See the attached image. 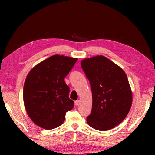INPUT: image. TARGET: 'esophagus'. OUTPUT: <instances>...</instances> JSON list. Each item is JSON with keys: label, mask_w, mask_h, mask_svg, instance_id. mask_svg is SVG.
<instances>
[{"label": "esophagus", "mask_w": 155, "mask_h": 155, "mask_svg": "<svg viewBox=\"0 0 155 155\" xmlns=\"http://www.w3.org/2000/svg\"><path fill=\"white\" fill-rule=\"evenodd\" d=\"M75 104L77 106H78V105H79L80 104V101H78V100H77V101H75Z\"/></svg>", "instance_id": "obj_1"}]
</instances>
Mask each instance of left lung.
Masks as SVG:
<instances>
[{
  "mask_svg": "<svg viewBox=\"0 0 155 155\" xmlns=\"http://www.w3.org/2000/svg\"><path fill=\"white\" fill-rule=\"evenodd\" d=\"M81 64L92 92V108L87 117V124L102 131L114 128L127 117L132 104L127 74L103 55L85 59Z\"/></svg>",
  "mask_w": 155,
  "mask_h": 155,
  "instance_id": "left-lung-1",
  "label": "left lung"
}]
</instances>
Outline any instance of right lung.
<instances>
[{
  "label": "right lung",
  "instance_id": "add662e5",
  "mask_svg": "<svg viewBox=\"0 0 155 155\" xmlns=\"http://www.w3.org/2000/svg\"><path fill=\"white\" fill-rule=\"evenodd\" d=\"M77 58L51 56L36 65L28 72L23 88V99L27 114L36 125L46 130L63 124L66 112L74 101L69 98L70 87L64 78Z\"/></svg>",
  "mask_w": 155,
  "mask_h": 155
}]
</instances>
